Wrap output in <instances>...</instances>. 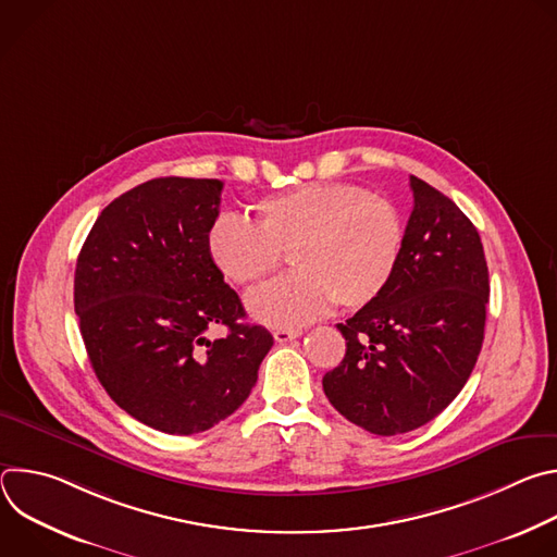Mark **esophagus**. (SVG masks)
<instances>
[{"label":"esophagus","instance_id":"esophagus-1","mask_svg":"<svg viewBox=\"0 0 557 557\" xmlns=\"http://www.w3.org/2000/svg\"><path fill=\"white\" fill-rule=\"evenodd\" d=\"M301 333L299 331H288V329H277L275 333H273V337H275V342L277 344H286V342H293V339H297Z\"/></svg>","mask_w":557,"mask_h":557}]
</instances>
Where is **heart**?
<instances>
[{"label": "heart", "mask_w": 557, "mask_h": 557, "mask_svg": "<svg viewBox=\"0 0 557 557\" xmlns=\"http://www.w3.org/2000/svg\"><path fill=\"white\" fill-rule=\"evenodd\" d=\"M404 218L389 200L355 185L312 183L253 207V222L220 213L207 231V253L233 284L264 282L282 264L288 277L249 295L247 306L269 326H301L333 304H372L399 267Z\"/></svg>", "instance_id": "obj_1"}]
</instances>
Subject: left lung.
Here are the masks:
<instances>
[{
    "mask_svg": "<svg viewBox=\"0 0 557 557\" xmlns=\"http://www.w3.org/2000/svg\"><path fill=\"white\" fill-rule=\"evenodd\" d=\"M414 209L385 290L337 324L344 361L329 401L350 423L394 436L441 414L467 383L485 339L490 273L481 235L438 189L410 176Z\"/></svg>",
    "mask_w": 557,
    "mask_h": 557,
    "instance_id": "8db88e82",
    "label": "left lung"
}]
</instances>
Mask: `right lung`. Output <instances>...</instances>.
Returning a JSON list of instances; mask_svg holds the SVG:
<instances>
[{
  "instance_id": "1",
  "label": "right lung",
  "mask_w": 557,
  "mask_h": 557,
  "mask_svg": "<svg viewBox=\"0 0 557 557\" xmlns=\"http://www.w3.org/2000/svg\"><path fill=\"white\" fill-rule=\"evenodd\" d=\"M215 178H153L112 200L74 271V310L112 401L165 434L205 432L240 408L273 346L207 253ZM224 325L211 343L203 333Z\"/></svg>"
}]
</instances>
